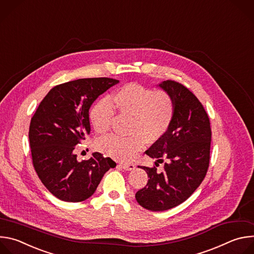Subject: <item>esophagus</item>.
<instances>
[{"mask_svg":"<svg viewBox=\"0 0 254 254\" xmlns=\"http://www.w3.org/2000/svg\"><path fill=\"white\" fill-rule=\"evenodd\" d=\"M121 166L126 171H132L135 168V166L133 164H122Z\"/></svg>","mask_w":254,"mask_h":254,"instance_id":"obj_1","label":"esophagus"}]
</instances>
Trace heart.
<instances>
[{
	"label": "heart",
	"instance_id": "b5f03b06",
	"mask_svg": "<svg viewBox=\"0 0 254 254\" xmlns=\"http://www.w3.org/2000/svg\"><path fill=\"white\" fill-rule=\"evenodd\" d=\"M116 107L123 115L131 116L130 135L110 134L97 139L98 151L122 161L132 160L143 147L146 139L151 142L160 138L168 129L174 116V102L165 91H155L142 85L129 83L113 95ZM116 115L113 103L102 98L90 110V123L96 132L110 129Z\"/></svg>",
	"mask_w": 254,
	"mask_h": 254
}]
</instances>
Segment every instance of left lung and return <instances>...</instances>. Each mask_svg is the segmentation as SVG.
<instances>
[{"label": "left lung", "instance_id": "obj_1", "mask_svg": "<svg viewBox=\"0 0 254 254\" xmlns=\"http://www.w3.org/2000/svg\"><path fill=\"white\" fill-rule=\"evenodd\" d=\"M159 86L171 96L174 116L167 131L146 151L159 163L167 160L164 172L138 166L150 179L147 186L136 192L135 199L151 211L174 208L195 192L206 176L211 146L209 118L199 99L174 80L163 81Z\"/></svg>", "mask_w": 254, "mask_h": 254}]
</instances>
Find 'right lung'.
<instances>
[{
  "instance_id": "1",
  "label": "right lung",
  "mask_w": 254,
  "mask_h": 254,
  "mask_svg": "<svg viewBox=\"0 0 254 254\" xmlns=\"http://www.w3.org/2000/svg\"><path fill=\"white\" fill-rule=\"evenodd\" d=\"M119 82L98 77L56 85L31 119L29 140L33 166L43 185L56 198L73 203L88 199L103 175L117 166L100 153L78 162L75 150L90 132L91 104Z\"/></svg>"
}]
</instances>
